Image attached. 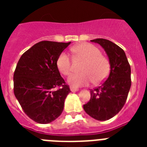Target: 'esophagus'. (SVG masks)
<instances>
[{
  "label": "esophagus",
  "instance_id": "1",
  "mask_svg": "<svg viewBox=\"0 0 147 147\" xmlns=\"http://www.w3.org/2000/svg\"><path fill=\"white\" fill-rule=\"evenodd\" d=\"M70 90H71L72 92H78V88H75V87H72V86H71V87H70Z\"/></svg>",
  "mask_w": 147,
  "mask_h": 147
}]
</instances>
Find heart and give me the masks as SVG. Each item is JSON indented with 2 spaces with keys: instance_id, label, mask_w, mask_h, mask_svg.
<instances>
[{
  "instance_id": "1",
  "label": "heart",
  "mask_w": 147,
  "mask_h": 147,
  "mask_svg": "<svg viewBox=\"0 0 147 147\" xmlns=\"http://www.w3.org/2000/svg\"><path fill=\"white\" fill-rule=\"evenodd\" d=\"M76 57L84 60L80 70L82 72L69 76L68 82L73 86L87 85L102 82L110 71V62L107 57L101 55L100 49L94 45L82 42L72 48ZM56 65L59 71L64 76H69L72 71L71 62L69 54L62 52L57 58Z\"/></svg>"
}]
</instances>
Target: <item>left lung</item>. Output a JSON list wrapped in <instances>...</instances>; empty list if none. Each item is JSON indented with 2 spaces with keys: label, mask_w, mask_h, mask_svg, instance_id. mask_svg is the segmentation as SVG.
Segmentation results:
<instances>
[{
  "label": "left lung",
  "mask_w": 147,
  "mask_h": 147,
  "mask_svg": "<svg viewBox=\"0 0 147 147\" xmlns=\"http://www.w3.org/2000/svg\"><path fill=\"white\" fill-rule=\"evenodd\" d=\"M104 48L109 58L111 71L107 80L92 89L91 99L83 105L85 111L98 121H107L118 113L125 104L131 86L130 65L124 51L105 39L91 40Z\"/></svg>",
  "instance_id": "1"
}]
</instances>
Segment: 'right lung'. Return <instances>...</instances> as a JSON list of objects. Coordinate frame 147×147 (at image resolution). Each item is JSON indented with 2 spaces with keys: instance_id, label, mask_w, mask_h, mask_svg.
Listing matches in <instances>:
<instances>
[{
  "instance_id": "obj_1",
  "label": "right lung",
  "mask_w": 147,
  "mask_h": 147,
  "mask_svg": "<svg viewBox=\"0 0 147 147\" xmlns=\"http://www.w3.org/2000/svg\"><path fill=\"white\" fill-rule=\"evenodd\" d=\"M71 42L41 41L21 55L13 74V92L25 114L49 123L62 114L69 86L60 76L58 56Z\"/></svg>"
}]
</instances>
